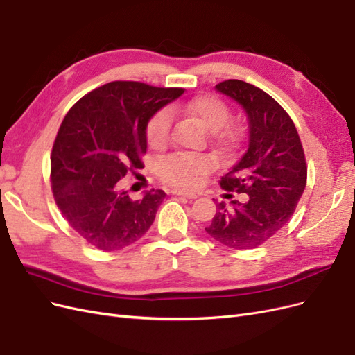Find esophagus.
I'll list each match as a JSON object with an SVG mask.
<instances>
[{
    "label": "esophagus",
    "mask_w": 355,
    "mask_h": 355,
    "mask_svg": "<svg viewBox=\"0 0 355 355\" xmlns=\"http://www.w3.org/2000/svg\"><path fill=\"white\" fill-rule=\"evenodd\" d=\"M171 194H173V196H180V197H187V198H197L198 197V194H196V192L184 191V189H173V191H171Z\"/></svg>",
    "instance_id": "1"
}]
</instances>
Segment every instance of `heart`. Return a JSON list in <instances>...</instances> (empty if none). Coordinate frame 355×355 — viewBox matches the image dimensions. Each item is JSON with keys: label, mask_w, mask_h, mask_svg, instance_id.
Returning a JSON list of instances; mask_svg holds the SVG:
<instances>
[{"label": "heart", "mask_w": 355, "mask_h": 355, "mask_svg": "<svg viewBox=\"0 0 355 355\" xmlns=\"http://www.w3.org/2000/svg\"><path fill=\"white\" fill-rule=\"evenodd\" d=\"M179 111L191 118H196L204 127L211 130V142L222 154H228L237 148L241 132L235 125L227 124L231 115L230 106L218 96H197L187 102ZM170 135L171 114L168 110H159L149 118L146 124V142L154 149H164L170 141ZM214 167H216V159L209 154L178 153L161 161L158 164V176L166 184L191 189L200 187Z\"/></svg>", "instance_id": "obj_1"}]
</instances>
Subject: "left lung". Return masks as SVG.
<instances>
[{"label": "left lung", "mask_w": 355, "mask_h": 355, "mask_svg": "<svg viewBox=\"0 0 355 355\" xmlns=\"http://www.w3.org/2000/svg\"><path fill=\"white\" fill-rule=\"evenodd\" d=\"M216 90L239 102L249 118L245 153L219 182L225 191L245 194L247 200H232V209L218 202L206 232L231 249H254L284 227L304 194V148L292 118L259 87L227 80Z\"/></svg>", "instance_id": "left-lung-1"}]
</instances>
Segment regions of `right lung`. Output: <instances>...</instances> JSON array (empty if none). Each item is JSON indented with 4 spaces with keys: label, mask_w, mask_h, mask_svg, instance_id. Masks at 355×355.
<instances>
[{
    "label": "right lung",
    "mask_w": 355,
    "mask_h": 355,
    "mask_svg": "<svg viewBox=\"0 0 355 355\" xmlns=\"http://www.w3.org/2000/svg\"><path fill=\"white\" fill-rule=\"evenodd\" d=\"M184 93L139 81H112L81 98L63 118L50 157L53 197L63 218L102 252L141 240L166 192L133 201L118 180L144 168L146 124Z\"/></svg>",
    "instance_id": "add662e5"
}]
</instances>
